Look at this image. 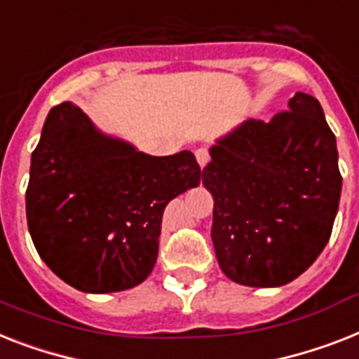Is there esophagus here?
<instances>
[{
    "instance_id": "1",
    "label": "esophagus",
    "mask_w": 359,
    "mask_h": 359,
    "mask_svg": "<svg viewBox=\"0 0 359 359\" xmlns=\"http://www.w3.org/2000/svg\"><path fill=\"white\" fill-rule=\"evenodd\" d=\"M195 158H197V162H199L201 168H205V165L208 164V160H210L208 149H205V147H201V149L195 151Z\"/></svg>"
}]
</instances>
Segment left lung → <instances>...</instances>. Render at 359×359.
<instances>
[{"mask_svg":"<svg viewBox=\"0 0 359 359\" xmlns=\"http://www.w3.org/2000/svg\"><path fill=\"white\" fill-rule=\"evenodd\" d=\"M287 109L225 134L203 170L215 256L236 284L295 280L330 240L343 182L336 136L316 97L297 92Z\"/></svg>","mask_w":359,"mask_h":359,"instance_id":"obj_1","label":"left lung"}]
</instances>
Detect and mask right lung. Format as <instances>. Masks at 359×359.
Wrapping results in <instances>:
<instances>
[{
  "instance_id": "add662e5",
  "label": "right lung",
  "mask_w": 359,
  "mask_h": 359,
  "mask_svg": "<svg viewBox=\"0 0 359 359\" xmlns=\"http://www.w3.org/2000/svg\"><path fill=\"white\" fill-rule=\"evenodd\" d=\"M199 182L191 151L145 154L66 101L49 110L31 154L29 234L49 269L75 290H130L156 264L168 203Z\"/></svg>"
}]
</instances>
